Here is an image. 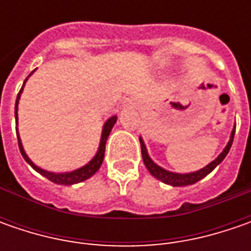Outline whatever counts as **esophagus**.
Wrapping results in <instances>:
<instances>
[{
	"mask_svg": "<svg viewBox=\"0 0 251 251\" xmlns=\"http://www.w3.org/2000/svg\"><path fill=\"white\" fill-rule=\"evenodd\" d=\"M127 103H128V104H134V103H132V101H131V100H128V101H127Z\"/></svg>",
	"mask_w": 251,
	"mask_h": 251,
	"instance_id": "34e87169",
	"label": "esophagus"
}]
</instances>
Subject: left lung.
<instances>
[{
  "label": "left lung",
  "mask_w": 251,
  "mask_h": 251,
  "mask_svg": "<svg viewBox=\"0 0 251 251\" xmlns=\"http://www.w3.org/2000/svg\"><path fill=\"white\" fill-rule=\"evenodd\" d=\"M235 130H236V124L233 126V130L230 132V138L227 141L226 147L224 148V151L218 155L215 159L212 160L211 163H208L205 168L196 170V172H190V173H176V172H170L168 169H163L159 166L158 163H155L153 160L151 159V156L148 155V150L145 147V142L140 137L141 142V153H142V159H144V165L147 166V169L150 170V173L155 178L160 180L162 183L169 184V186H173V187H183V186H190V184H194L200 181L201 178H204L207 175H209L214 169L217 168L218 165L225 159V156L227 155V152L232 147V142H233V137H235Z\"/></svg>",
  "instance_id": "left-lung-1"
}]
</instances>
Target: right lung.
Instances as JSON below:
<instances>
[{
	"label": "right lung",
	"instance_id": "add662e5",
	"mask_svg": "<svg viewBox=\"0 0 251 251\" xmlns=\"http://www.w3.org/2000/svg\"><path fill=\"white\" fill-rule=\"evenodd\" d=\"M33 73H30L32 75ZM29 75V76H30ZM27 76V78H29ZM27 78L25 79L24 85H22V89L18 93V98H16V103H15V120L18 123V103H19V99H21V93L24 91V86ZM117 121V116H111L109 120L106 121L103 124V128H101V135H100V142H99V148H98V152L96 155L92 158L85 166L79 169H75L73 172H63V173H55V172H49V170H44V169L39 168L37 165H34L33 162L30 160V158L26 155V152L24 150V145H22V141H21V137H19V132H18V128H16V135H18V145H19V150H21V153L24 156V159L32 166V168L40 173L42 176H44L46 178H49L50 181H53L55 184H61V186H73V184H76V183H81V181H85L89 177H92L99 168L101 166V162H103V158H104V150H106V141L110 135V131L113 128V126L116 124ZM18 126V124H16Z\"/></svg>",
	"mask_w": 251,
	"mask_h": 251
}]
</instances>
